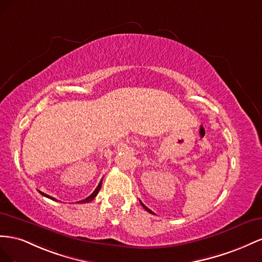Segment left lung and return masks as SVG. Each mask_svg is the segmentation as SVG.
Returning a JSON list of instances; mask_svg holds the SVG:
<instances>
[{
	"label": "left lung",
	"instance_id": "obj_1",
	"mask_svg": "<svg viewBox=\"0 0 262 262\" xmlns=\"http://www.w3.org/2000/svg\"><path fill=\"white\" fill-rule=\"evenodd\" d=\"M140 204H141V205H143V207H144V208H145V210H146V211H147V212H149V213H150V214H154V213H152V212H151V211H150V210H149V208H148V207H147V206H146V205H144V204H143V203H141V202H140Z\"/></svg>",
	"mask_w": 262,
	"mask_h": 262
}]
</instances>
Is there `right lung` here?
I'll use <instances>...</instances> for the list:
<instances>
[{"label":"right lung","instance_id":"obj_1","mask_svg":"<svg viewBox=\"0 0 262 262\" xmlns=\"http://www.w3.org/2000/svg\"><path fill=\"white\" fill-rule=\"evenodd\" d=\"M101 186H102V180L100 181V183H99V185L96 186V189L93 191V193L91 194V195L90 196H88L85 200H82V201H79L78 203H89V202H91L92 200H94V198L98 195V193H99V191L101 190ZM39 193L41 194V195H43V196H46V198H48V199H50V200H54V201H57L55 198H52V196H49L48 194H45V193H42V192H40L39 191Z\"/></svg>","mask_w":262,"mask_h":262}]
</instances>
